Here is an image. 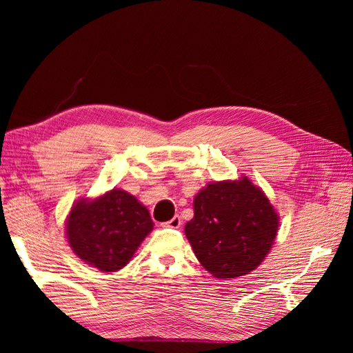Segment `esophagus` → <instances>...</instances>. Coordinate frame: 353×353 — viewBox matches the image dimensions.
Here are the masks:
<instances>
[{"label":"esophagus","mask_w":353,"mask_h":353,"mask_svg":"<svg viewBox=\"0 0 353 353\" xmlns=\"http://www.w3.org/2000/svg\"><path fill=\"white\" fill-rule=\"evenodd\" d=\"M163 227H168V228H179V227H181V218H179L178 215L174 216L170 221L165 222Z\"/></svg>","instance_id":"34e87169"}]
</instances>
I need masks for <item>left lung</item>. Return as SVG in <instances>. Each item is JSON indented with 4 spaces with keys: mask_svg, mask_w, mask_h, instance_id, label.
<instances>
[{
    "mask_svg": "<svg viewBox=\"0 0 353 353\" xmlns=\"http://www.w3.org/2000/svg\"><path fill=\"white\" fill-rule=\"evenodd\" d=\"M185 236L203 268L216 279L256 270L279 232V215L263 191L245 176L218 181L194 197Z\"/></svg>",
    "mask_w": 353,
    "mask_h": 353,
    "instance_id": "left-lung-1",
    "label": "left lung"
}]
</instances>
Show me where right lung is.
<instances>
[{
	"label": "right lung",
	"mask_w": 353,
	"mask_h": 353,
	"mask_svg": "<svg viewBox=\"0 0 353 353\" xmlns=\"http://www.w3.org/2000/svg\"><path fill=\"white\" fill-rule=\"evenodd\" d=\"M147 208L121 188L72 206L66 237L73 253L103 272H116L132 259L153 230Z\"/></svg>",
	"instance_id": "add662e5"
}]
</instances>
